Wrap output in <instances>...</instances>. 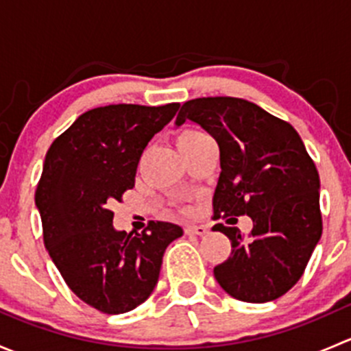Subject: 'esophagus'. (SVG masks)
<instances>
[{
  "mask_svg": "<svg viewBox=\"0 0 351 351\" xmlns=\"http://www.w3.org/2000/svg\"><path fill=\"white\" fill-rule=\"evenodd\" d=\"M185 232L186 234H190V236H205L207 234V228H205V226H186L185 228Z\"/></svg>",
  "mask_w": 351,
  "mask_h": 351,
  "instance_id": "34e87169",
  "label": "esophagus"
}]
</instances>
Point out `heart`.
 I'll return each mask as SVG.
<instances>
[{
	"instance_id": "heart-1",
	"label": "heart",
	"mask_w": 351,
	"mask_h": 351,
	"mask_svg": "<svg viewBox=\"0 0 351 351\" xmlns=\"http://www.w3.org/2000/svg\"><path fill=\"white\" fill-rule=\"evenodd\" d=\"M192 134H200V132H195V130H190V132H185V134H183V136H192Z\"/></svg>"
}]
</instances>
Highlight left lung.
<instances>
[{
  "label": "left lung",
  "instance_id": "obj_1",
  "mask_svg": "<svg viewBox=\"0 0 351 351\" xmlns=\"http://www.w3.org/2000/svg\"><path fill=\"white\" fill-rule=\"evenodd\" d=\"M185 120L219 144L214 219L253 221L247 243L238 228L214 226L232 246L231 256L214 268L215 280L243 302L278 299L302 277L323 232L316 165L289 122L243 98L185 101L175 123Z\"/></svg>",
  "mask_w": 351,
  "mask_h": 351
}]
</instances>
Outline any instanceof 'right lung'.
<instances>
[{"mask_svg":"<svg viewBox=\"0 0 351 351\" xmlns=\"http://www.w3.org/2000/svg\"><path fill=\"white\" fill-rule=\"evenodd\" d=\"M120 104L88 110L45 154L35 192L44 244L62 278L105 314L136 309L154 290L168 244L183 234L151 221L141 234L117 231L110 205L136 183L143 151L178 112Z\"/></svg>","mask_w":351,"mask_h":351,"instance_id":"add662e5","label":"right lung"}]
</instances>
